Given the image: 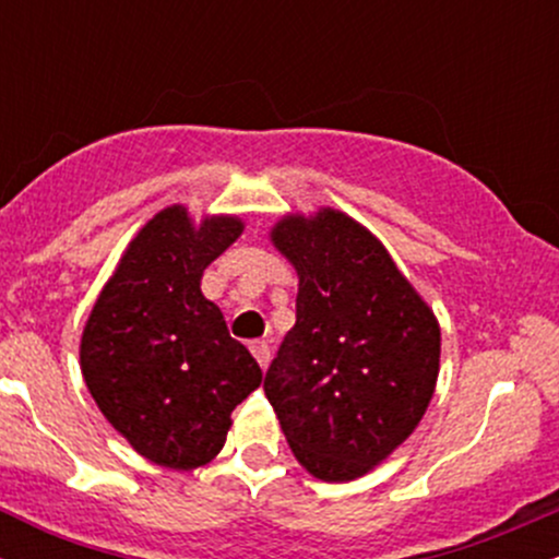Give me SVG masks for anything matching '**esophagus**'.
<instances>
[{
  "label": "esophagus",
  "instance_id": "obj_1",
  "mask_svg": "<svg viewBox=\"0 0 559 559\" xmlns=\"http://www.w3.org/2000/svg\"><path fill=\"white\" fill-rule=\"evenodd\" d=\"M252 355H254V360L260 362V368L267 370V365H271V346H267L265 342H254Z\"/></svg>",
  "mask_w": 559,
  "mask_h": 559
}]
</instances>
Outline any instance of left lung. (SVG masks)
<instances>
[{
    "label": "left lung",
    "mask_w": 559,
    "mask_h": 559,
    "mask_svg": "<svg viewBox=\"0 0 559 559\" xmlns=\"http://www.w3.org/2000/svg\"><path fill=\"white\" fill-rule=\"evenodd\" d=\"M271 241L297 271L299 294L265 394L310 476L355 480L426 415L439 378V320L386 247L342 210L288 213Z\"/></svg>",
    "instance_id": "1"
}]
</instances>
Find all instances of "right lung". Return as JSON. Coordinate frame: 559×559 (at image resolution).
<instances>
[{
  "label": "right lung",
  "instance_id": "obj_1",
  "mask_svg": "<svg viewBox=\"0 0 559 559\" xmlns=\"http://www.w3.org/2000/svg\"><path fill=\"white\" fill-rule=\"evenodd\" d=\"M236 215L191 221L170 204L146 221L96 297L81 373L96 407L141 457L194 471L226 444L230 413L262 370L202 294L210 262L241 236Z\"/></svg>",
  "mask_w": 559,
  "mask_h": 559
}]
</instances>
